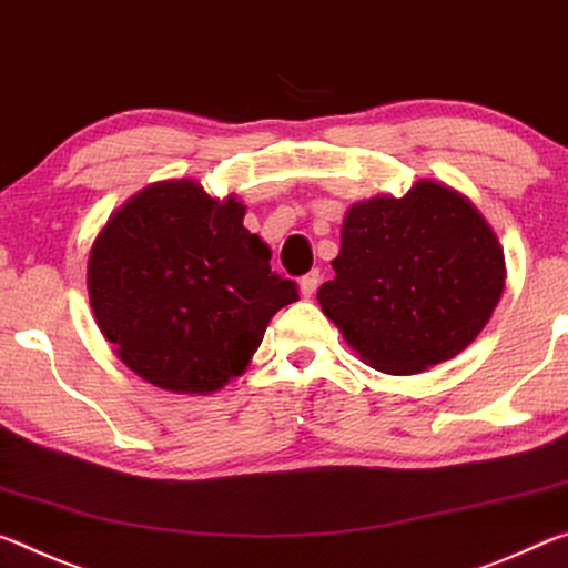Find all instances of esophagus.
Wrapping results in <instances>:
<instances>
[{"label": "esophagus", "instance_id": "esophagus-1", "mask_svg": "<svg viewBox=\"0 0 568 568\" xmlns=\"http://www.w3.org/2000/svg\"><path fill=\"white\" fill-rule=\"evenodd\" d=\"M317 286H320V268H312L310 274H304L300 278V292H302V296H306V300H310V296H314V292H317Z\"/></svg>", "mask_w": 568, "mask_h": 568}]
</instances>
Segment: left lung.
I'll list each match as a JSON object with an SVG mask.
<instances>
[{"label": "left lung", "mask_w": 568, "mask_h": 568, "mask_svg": "<svg viewBox=\"0 0 568 568\" xmlns=\"http://www.w3.org/2000/svg\"><path fill=\"white\" fill-rule=\"evenodd\" d=\"M334 276L317 292L365 365L415 375L460 355L506 286V258L480 211L450 185L359 201L342 223Z\"/></svg>", "instance_id": "left-lung-1"}]
</instances>
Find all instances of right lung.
I'll list each match as a JSON object with an SVG mask.
<instances>
[{
	"instance_id": "add662e5",
	"label": "right lung",
	"mask_w": 568,
	"mask_h": 568,
	"mask_svg": "<svg viewBox=\"0 0 568 568\" xmlns=\"http://www.w3.org/2000/svg\"><path fill=\"white\" fill-rule=\"evenodd\" d=\"M244 213L236 196L211 199L191 179L161 181L118 209L92 244L98 327L151 385L216 393L246 369L274 314L300 300Z\"/></svg>"
}]
</instances>
